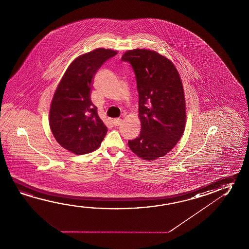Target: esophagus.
<instances>
[{
    "instance_id": "obj_1",
    "label": "esophagus",
    "mask_w": 249,
    "mask_h": 249,
    "mask_svg": "<svg viewBox=\"0 0 249 249\" xmlns=\"http://www.w3.org/2000/svg\"><path fill=\"white\" fill-rule=\"evenodd\" d=\"M122 123V119L116 118L113 120V123H114V126H119Z\"/></svg>"
}]
</instances>
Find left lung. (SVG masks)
<instances>
[{"label": "left lung", "mask_w": 249, "mask_h": 249, "mask_svg": "<svg viewBox=\"0 0 249 249\" xmlns=\"http://www.w3.org/2000/svg\"><path fill=\"white\" fill-rule=\"evenodd\" d=\"M122 61L130 63L139 93L138 137L128 141L139 157L154 160L167 155L183 134L186 105L182 83L172 61L147 49L129 50Z\"/></svg>", "instance_id": "obj_1"}]
</instances>
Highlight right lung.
I'll return each instance as SVG.
<instances>
[{"instance_id":"1","label":"right lung","mask_w":249,"mask_h":249,"mask_svg":"<svg viewBox=\"0 0 249 249\" xmlns=\"http://www.w3.org/2000/svg\"><path fill=\"white\" fill-rule=\"evenodd\" d=\"M116 51L97 49L76 58L58 85L49 111V125L61 147L75 155L96 150L107 127L90 98L94 74Z\"/></svg>"}]
</instances>
